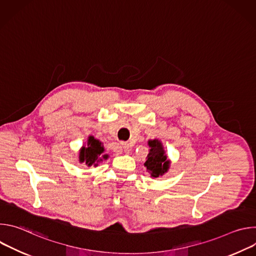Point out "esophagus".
Returning a JSON list of instances; mask_svg holds the SVG:
<instances>
[{
    "mask_svg": "<svg viewBox=\"0 0 256 256\" xmlns=\"http://www.w3.org/2000/svg\"><path fill=\"white\" fill-rule=\"evenodd\" d=\"M120 147H122V149L126 153H130V146L128 142H120Z\"/></svg>",
    "mask_w": 256,
    "mask_h": 256,
    "instance_id": "esophagus-1",
    "label": "esophagus"
}]
</instances>
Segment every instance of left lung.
I'll list each match as a JSON object with an SVG mask.
<instances>
[{"label":"left lung","mask_w":256,"mask_h":256,"mask_svg":"<svg viewBox=\"0 0 256 256\" xmlns=\"http://www.w3.org/2000/svg\"><path fill=\"white\" fill-rule=\"evenodd\" d=\"M148 146L150 148L149 154L146 158L144 165L152 178H157L168 172L171 161L168 159L163 142L160 140H149Z\"/></svg>","instance_id":"8db88e82"}]
</instances>
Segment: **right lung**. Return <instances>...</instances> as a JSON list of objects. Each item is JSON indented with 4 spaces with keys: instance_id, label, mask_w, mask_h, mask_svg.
Masks as SVG:
<instances>
[{
    "instance_id": "right-lung-1",
    "label": "right lung",
    "mask_w": 256,
    "mask_h": 256,
    "mask_svg": "<svg viewBox=\"0 0 256 256\" xmlns=\"http://www.w3.org/2000/svg\"><path fill=\"white\" fill-rule=\"evenodd\" d=\"M108 154H105V148L103 142L95 138L93 136H89L87 142H85L78 154L79 163L88 167H97L103 160L108 159Z\"/></svg>"
}]
</instances>
